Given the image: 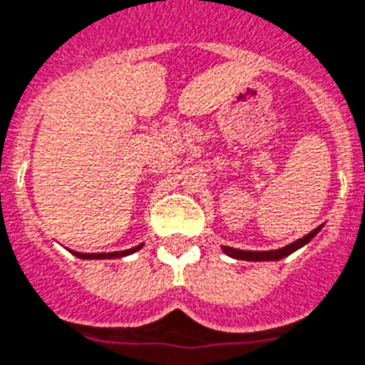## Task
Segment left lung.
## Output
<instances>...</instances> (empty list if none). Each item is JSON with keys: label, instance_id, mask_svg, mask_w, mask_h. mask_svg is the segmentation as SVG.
<instances>
[{"label": "left lung", "instance_id": "left-lung-1", "mask_svg": "<svg viewBox=\"0 0 365 365\" xmlns=\"http://www.w3.org/2000/svg\"><path fill=\"white\" fill-rule=\"evenodd\" d=\"M323 226L316 227L310 233H307L303 239H297L296 242H290L287 246L279 250H270V252H253V250H239V248H231V246H222V252L226 253L227 257L231 259H239V261H252V262H262V261H281V259L288 257L290 253L297 252L299 248H303L305 244H309L310 240L314 239L322 231Z\"/></svg>", "mask_w": 365, "mask_h": 365}]
</instances>
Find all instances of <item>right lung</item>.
I'll use <instances>...</instances> for the list:
<instances>
[{"label": "right lung", "instance_id": "1", "mask_svg": "<svg viewBox=\"0 0 365 365\" xmlns=\"http://www.w3.org/2000/svg\"><path fill=\"white\" fill-rule=\"evenodd\" d=\"M143 248V242L134 246V248L130 250H123V252H113V253H81V252H71L75 257L84 259V261H91V259H119V257H126V255H132L138 250Z\"/></svg>", "mask_w": 365, "mask_h": 365}]
</instances>
